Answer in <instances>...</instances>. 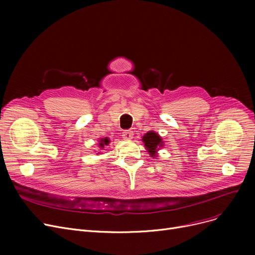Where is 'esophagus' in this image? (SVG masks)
Returning <instances> with one entry per match:
<instances>
[{
	"label": "esophagus",
	"mask_w": 255,
	"mask_h": 255,
	"mask_svg": "<svg viewBox=\"0 0 255 255\" xmlns=\"http://www.w3.org/2000/svg\"><path fill=\"white\" fill-rule=\"evenodd\" d=\"M132 135H133V132L131 130H125L123 132V138L125 139H131L133 137Z\"/></svg>",
	"instance_id": "esophagus-1"
}]
</instances>
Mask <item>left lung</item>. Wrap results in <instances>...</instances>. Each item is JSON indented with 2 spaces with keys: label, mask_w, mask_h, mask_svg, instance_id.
<instances>
[{
  "label": "left lung",
  "mask_w": 255,
  "mask_h": 255,
  "mask_svg": "<svg viewBox=\"0 0 255 255\" xmlns=\"http://www.w3.org/2000/svg\"><path fill=\"white\" fill-rule=\"evenodd\" d=\"M142 142L144 143L145 149L148 150L151 157L157 156V151L160 148H162L163 145L162 138L159 136L158 133L154 131H149L148 133H145L142 136Z\"/></svg>",
  "instance_id": "obj_1"
}]
</instances>
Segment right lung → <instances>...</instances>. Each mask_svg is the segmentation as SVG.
I'll return each instance as SVG.
<instances>
[{"instance_id": "right-lung-1", "label": "right lung", "mask_w": 255, "mask_h": 255, "mask_svg": "<svg viewBox=\"0 0 255 255\" xmlns=\"http://www.w3.org/2000/svg\"><path fill=\"white\" fill-rule=\"evenodd\" d=\"M110 143V139L109 137H104V138H101L100 141H99V148L100 149H103L105 145H109Z\"/></svg>"}]
</instances>
